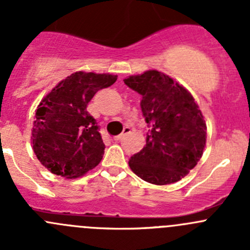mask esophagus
Masks as SVG:
<instances>
[{
	"label": "esophagus",
	"instance_id": "obj_1",
	"mask_svg": "<svg viewBox=\"0 0 250 250\" xmlns=\"http://www.w3.org/2000/svg\"><path fill=\"white\" fill-rule=\"evenodd\" d=\"M130 132H132V129H130V128H129V127H125V129H123V132H122V133H121V134H120V135H117V137H115V140H116V141L121 140V139H122V138H123V137H125V135L129 134V133H130Z\"/></svg>",
	"mask_w": 250,
	"mask_h": 250
}]
</instances>
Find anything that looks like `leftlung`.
Masks as SVG:
<instances>
[{
  "label": "left lung",
  "mask_w": 250,
  "mask_h": 250,
  "mask_svg": "<svg viewBox=\"0 0 250 250\" xmlns=\"http://www.w3.org/2000/svg\"><path fill=\"white\" fill-rule=\"evenodd\" d=\"M123 81L141 95V111L151 128L146 145L128 162L130 169L155 185L181 180L197 165L206 146L200 106L184 85L157 70Z\"/></svg>",
  "instance_id": "obj_1"
}]
</instances>
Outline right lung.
Here are the masks:
<instances>
[{"label": "right lung", "mask_w": 250, "mask_h": 250, "mask_svg": "<svg viewBox=\"0 0 250 250\" xmlns=\"http://www.w3.org/2000/svg\"><path fill=\"white\" fill-rule=\"evenodd\" d=\"M116 80V75L77 71L41 100L32 123L31 144L37 160L48 170L75 179L99 165L105 145L87 105L98 90Z\"/></svg>", "instance_id": "right-lung-1"}]
</instances>
